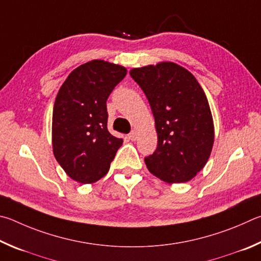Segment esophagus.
<instances>
[{"label":"esophagus","instance_id":"34e87169","mask_svg":"<svg viewBox=\"0 0 261 261\" xmlns=\"http://www.w3.org/2000/svg\"><path fill=\"white\" fill-rule=\"evenodd\" d=\"M128 138H129V140L132 141H136V139H138V130H132L130 134L128 135Z\"/></svg>","mask_w":261,"mask_h":261}]
</instances>
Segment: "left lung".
<instances>
[{
    "instance_id": "obj_1",
    "label": "left lung",
    "mask_w": 261,
    "mask_h": 261,
    "mask_svg": "<svg viewBox=\"0 0 261 261\" xmlns=\"http://www.w3.org/2000/svg\"><path fill=\"white\" fill-rule=\"evenodd\" d=\"M129 74L144 91L154 118L158 144L144 158L149 172L170 185L194 179L214 143L212 112L202 86L173 62L134 67Z\"/></svg>"
}]
</instances>
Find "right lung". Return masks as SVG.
I'll list each match as a JSON object with an SVG mask.
<instances>
[{"label":"right lung","instance_id":"add662e5","mask_svg":"<svg viewBox=\"0 0 261 261\" xmlns=\"http://www.w3.org/2000/svg\"><path fill=\"white\" fill-rule=\"evenodd\" d=\"M126 74L125 66L93 59L74 68L58 90L53 110V152L79 184L102 179L123 142L108 130L107 99Z\"/></svg>","mask_w":261,"mask_h":261}]
</instances>
